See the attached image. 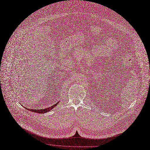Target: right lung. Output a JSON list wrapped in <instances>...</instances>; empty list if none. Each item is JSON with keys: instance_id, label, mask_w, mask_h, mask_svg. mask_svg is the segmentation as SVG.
I'll use <instances>...</instances> for the list:
<instances>
[{"instance_id": "1", "label": "right lung", "mask_w": 150, "mask_h": 150, "mask_svg": "<svg viewBox=\"0 0 150 150\" xmlns=\"http://www.w3.org/2000/svg\"><path fill=\"white\" fill-rule=\"evenodd\" d=\"M59 101L57 103H56L55 104H54L53 105H51V107H49V108L43 109H30L27 108V110H28V111H32L33 112H35V113H46V112L51 110V109L55 108V107L59 104Z\"/></svg>"}]
</instances>
